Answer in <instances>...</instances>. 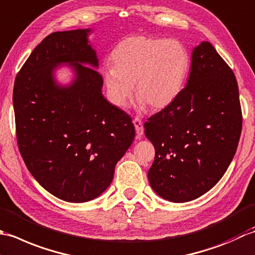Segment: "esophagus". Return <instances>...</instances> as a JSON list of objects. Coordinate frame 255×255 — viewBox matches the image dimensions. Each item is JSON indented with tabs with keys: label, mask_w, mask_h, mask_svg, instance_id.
Here are the masks:
<instances>
[{
	"label": "esophagus",
	"mask_w": 255,
	"mask_h": 255,
	"mask_svg": "<svg viewBox=\"0 0 255 255\" xmlns=\"http://www.w3.org/2000/svg\"><path fill=\"white\" fill-rule=\"evenodd\" d=\"M133 124L135 127V131H136L137 136H142L143 133H144V128H143V123L141 121V119L139 118H135L133 120Z\"/></svg>",
	"instance_id": "34e87169"
}]
</instances>
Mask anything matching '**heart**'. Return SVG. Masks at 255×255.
Returning a JSON list of instances; mask_svg holds the SVG:
<instances>
[{
	"label": "heart",
	"instance_id": "obj_1",
	"mask_svg": "<svg viewBox=\"0 0 255 255\" xmlns=\"http://www.w3.org/2000/svg\"><path fill=\"white\" fill-rule=\"evenodd\" d=\"M111 62L102 75L113 105L126 107L135 85V97L141 105L158 111L171 105L183 91L191 59L179 40L133 35L117 44Z\"/></svg>",
	"mask_w": 255,
	"mask_h": 255
}]
</instances>
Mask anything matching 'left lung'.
<instances>
[{
    "mask_svg": "<svg viewBox=\"0 0 255 255\" xmlns=\"http://www.w3.org/2000/svg\"><path fill=\"white\" fill-rule=\"evenodd\" d=\"M144 128L155 147L148 180L162 198L194 200L221 179L240 139L242 111L236 76L210 43L194 48L186 87Z\"/></svg>",
    "mask_w": 255,
    "mask_h": 255,
    "instance_id": "left-lung-1",
    "label": "left lung"
}]
</instances>
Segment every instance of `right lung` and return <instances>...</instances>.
I'll list each match as a JSON object with an SVG mask.
<instances>
[{
	"instance_id": "add662e5",
	"label": "right lung",
	"mask_w": 255,
	"mask_h": 255,
	"mask_svg": "<svg viewBox=\"0 0 255 255\" xmlns=\"http://www.w3.org/2000/svg\"><path fill=\"white\" fill-rule=\"evenodd\" d=\"M89 32L45 37L18 71L13 90L16 138L26 167L46 190L69 202L100 196L135 136L131 117L102 96ZM62 62L76 74L68 87L58 86L52 77Z\"/></svg>"
}]
</instances>
